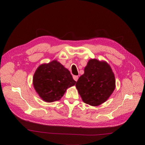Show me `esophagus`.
I'll return each mask as SVG.
<instances>
[{
    "mask_svg": "<svg viewBox=\"0 0 145 145\" xmlns=\"http://www.w3.org/2000/svg\"><path fill=\"white\" fill-rule=\"evenodd\" d=\"M73 78H74V80L77 82V80H78V77L77 76H73Z\"/></svg>",
    "mask_w": 145,
    "mask_h": 145,
    "instance_id": "1",
    "label": "esophagus"
}]
</instances>
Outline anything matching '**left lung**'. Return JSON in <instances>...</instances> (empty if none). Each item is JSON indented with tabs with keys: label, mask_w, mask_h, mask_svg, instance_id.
<instances>
[{
	"label": "left lung",
	"mask_w": 145,
	"mask_h": 145,
	"mask_svg": "<svg viewBox=\"0 0 145 145\" xmlns=\"http://www.w3.org/2000/svg\"><path fill=\"white\" fill-rule=\"evenodd\" d=\"M76 86L83 102L91 106H98L106 102L114 90V74L106 62L91 59Z\"/></svg>",
	"instance_id": "left-lung-1"
}]
</instances>
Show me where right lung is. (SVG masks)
Wrapping results in <instances>:
<instances>
[{
  "label": "right lung",
  "instance_id": "obj_1",
  "mask_svg": "<svg viewBox=\"0 0 145 145\" xmlns=\"http://www.w3.org/2000/svg\"><path fill=\"white\" fill-rule=\"evenodd\" d=\"M76 83L70 72L57 60L39 66L33 77L34 89L46 102L59 100Z\"/></svg>",
  "mask_w": 145,
  "mask_h": 145
}]
</instances>
